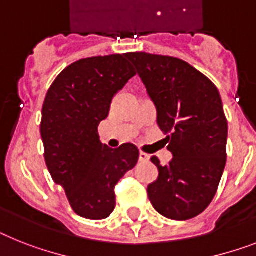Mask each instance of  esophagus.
<instances>
[{"mask_svg": "<svg viewBox=\"0 0 256 256\" xmlns=\"http://www.w3.org/2000/svg\"><path fill=\"white\" fill-rule=\"evenodd\" d=\"M138 160H140V162H148L149 160H150V156H149V154H146V153H144V152H140Z\"/></svg>", "mask_w": 256, "mask_h": 256, "instance_id": "34e87169", "label": "esophagus"}]
</instances>
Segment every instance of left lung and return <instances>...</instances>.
I'll list each match as a JSON object with an SVG mask.
<instances>
[{
    "label": "left lung",
    "instance_id": "obj_1",
    "mask_svg": "<svg viewBox=\"0 0 256 256\" xmlns=\"http://www.w3.org/2000/svg\"><path fill=\"white\" fill-rule=\"evenodd\" d=\"M157 108L172 160L158 168L148 196L158 213L184 221L210 204L226 164L228 122L220 92L208 77L176 57L126 54Z\"/></svg>",
    "mask_w": 256,
    "mask_h": 256
}]
</instances>
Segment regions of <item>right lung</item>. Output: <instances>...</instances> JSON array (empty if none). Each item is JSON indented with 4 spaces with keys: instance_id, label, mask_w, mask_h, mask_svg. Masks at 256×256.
Listing matches in <instances>:
<instances>
[{
    "instance_id": "1",
    "label": "right lung",
    "mask_w": 256,
    "mask_h": 256,
    "mask_svg": "<svg viewBox=\"0 0 256 256\" xmlns=\"http://www.w3.org/2000/svg\"><path fill=\"white\" fill-rule=\"evenodd\" d=\"M126 54L82 58L61 72L42 110L44 158L78 216L103 220L115 209V186L138 161V149L100 142L99 123L115 94L136 74Z\"/></svg>"
}]
</instances>
